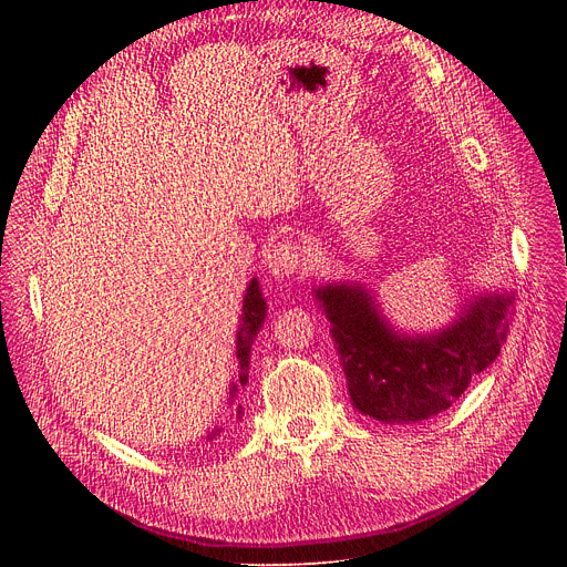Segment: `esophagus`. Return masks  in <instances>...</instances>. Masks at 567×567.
Returning <instances> with one entry per match:
<instances>
[{
	"label": "esophagus",
	"mask_w": 567,
	"mask_h": 567,
	"mask_svg": "<svg viewBox=\"0 0 567 567\" xmlns=\"http://www.w3.org/2000/svg\"><path fill=\"white\" fill-rule=\"evenodd\" d=\"M301 261H303L301 246L291 241V238H282V241L274 244L266 255L268 274L276 278H289L291 274H296V268L301 266Z\"/></svg>",
	"instance_id": "obj_1"
}]
</instances>
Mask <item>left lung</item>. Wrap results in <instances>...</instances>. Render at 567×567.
I'll use <instances>...</instances> for the list:
<instances>
[{"mask_svg": "<svg viewBox=\"0 0 567 567\" xmlns=\"http://www.w3.org/2000/svg\"><path fill=\"white\" fill-rule=\"evenodd\" d=\"M317 299L333 323L353 406L381 423H423L453 406L487 370L508 333L511 293L478 296L449 329L402 336L361 285H326Z\"/></svg>", "mask_w": 567, "mask_h": 567, "instance_id": "1", "label": "left lung"}]
</instances>
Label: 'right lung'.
Listing matches in <instances>:
<instances>
[{"label":"right lung","mask_w":567,"mask_h":567,"mask_svg":"<svg viewBox=\"0 0 567 567\" xmlns=\"http://www.w3.org/2000/svg\"><path fill=\"white\" fill-rule=\"evenodd\" d=\"M266 317V299H261V289L257 278L250 280L248 289H246V299H244V315H241V326H238L236 333V359H238V383H231L229 395L234 400V393H238V385L248 383V372H250V349H252V340L257 338V331L261 329ZM244 411L238 406V419H241ZM223 430H214L208 434V441H214L216 436H220Z\"/></svg>","instance_id":"1"}]
</instances>
